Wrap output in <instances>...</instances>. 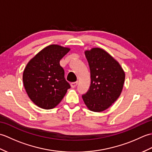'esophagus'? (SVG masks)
Instances as JSON below:
<instances>
[{
	"label": "esophagus",
	"mask_w": 152,
	"mask_h": 152,
	"mask_svg": "<svg viewBox=\"0 0 152 152\" xmlns=\"http://www.w3.org/2000/svg\"><path fill=\"white\" fill-rule=\"evenodd\" d=\"M77 84H78V82H72V83H71V87H72V88H76Z\"/></svg>",
	"instance_id": "1"
}]
</instances>
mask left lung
<instances>
[{
	"label": "left lung",
	"mask_w": 152,
	"mask_h": 152,
	"mask_svg": "<svg viewBox=\"0 0 152 152\" xmlns=\"http://www.w3.org/2000/svg\"><path fill=\"white\" fill-rule=\"evenodd\" d=\"M91 85L82 99L93 112H102L109 108L120 95L125 81V72L110 55L101 48L86 51Z\"/></svg>",
	"instance_id": "1"
}]
</instances>
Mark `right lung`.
<instances>
[{
	"instance_id": "1",
	"label": "right lung",
	"mask_w": 152,
	"mask_h": 152,
	"mask_svg": "<svg viewBox=\"0 0 152 152\" xmlns=\"http://www.w3.org/2000/svg\"><path fill=\"white\" fill-rule=\"evenodd\" d=\"M69 51L68 48L50 45L37 54L25 67L23 74L25 89L38 107L46 110L56 107L70 88L59 63Z\"/></svg>"
}]
</instances>
